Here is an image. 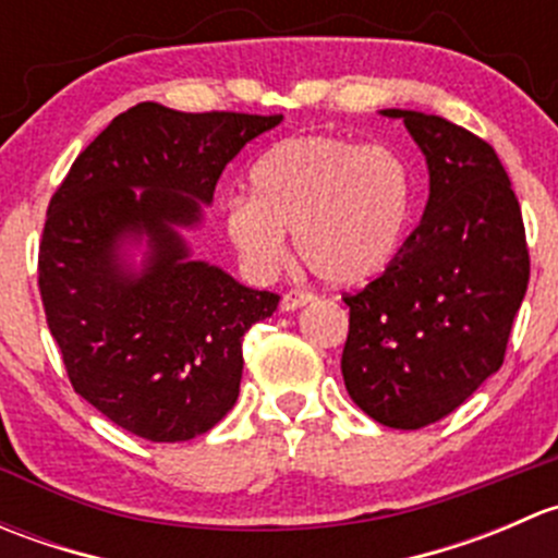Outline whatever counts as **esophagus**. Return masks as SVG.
Wrapping results in <instances>:
<instances>
[{
    "label": "esophagus",
    "mask_w": 558,
    "mask_h": 558,
    "mask_svg": "<svg viewBox=\"0 0 558 558\" xmlns=\"http://www.w3.org/2000/svg\"><path fill=\"white\" fill-rule=\"evenodd\" d=\"M315 296L311 294V291H296V289H291V291H286L283 294V300H280V311H296V307H305L307 302H313Z\"/></svg>",
    "instance_id": "34e87169"
}]
</instances>
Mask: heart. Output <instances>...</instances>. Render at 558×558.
<instances>
[{"label": "heart", "instance_id": "b5f03b06", "mask_svg": "<svg viewBox=\"0 0 558 558\" xmlns=\"http://www.w3.org/2000/svg\"><path fill=\"white\" fill-rule=\"evenodd\" d=\"M253 196L227 202V234L256 275L289 256L331 286H356L391 262L410 216V174L393 150L307 134L272 145L251 170Z\"/></svg>", "mask_w": 558, "mask_h": 558}]
</instances>
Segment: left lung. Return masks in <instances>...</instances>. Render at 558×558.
I'll return each mask as SVG.
<instances>
[{
    "mask_svg": "<svg viewBox=\"0 0 558 558\" xmlns=\"http://www.w3.org/2000/svg\"><path fill=\"white\" fill-rule=\"evenodd\" d=\"M402 118L429 167V202L384 275L342 302L351 311L342 380L391 429L453 413L505 362L529 286L521 205L502 161L440 116Z\"/></svg>",
    "mask_w": 558,
    "mask_h": 558,
    "instance_id": "left-lung-1",
    "label": "left lung"
}]
</instances>
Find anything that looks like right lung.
Instances as JSON below:
<instances>
[{"label":"right lung","instance_id":"right-lung-1","mask_svg":"<svg viewBox=\"0 0 558 558\" xmlns=\"http://www.w3.org/2000/svg\"><path fill=\"white\" fill-rule=\"evenodd\" d=\"M283 116L178 112L140 102L116 116L50 196L37 283L66 378L112 424L150 442L205 435L234 408L243 335L280 296L191 262L194 227L223 167ZM149 238L144 269L122 240Z\"/></svg>","mask_w":558,"mask_h":558}]
</instances>
